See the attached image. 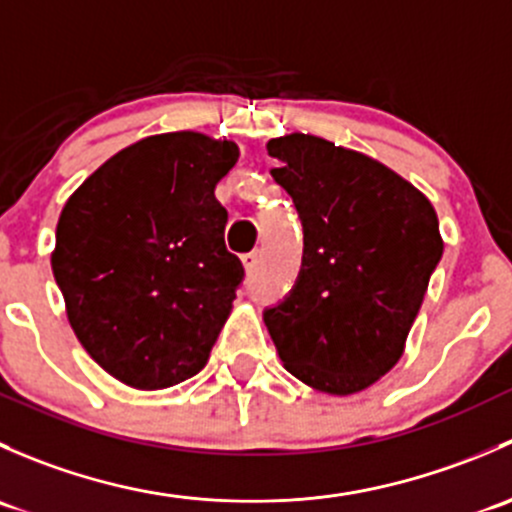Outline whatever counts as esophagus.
<instances>
[{"label": "esophagus", "instance_id": "esophagus-1", "mask_svg": "<svg viewBox=\"0 0 512 512\" xmlns=\"http://www.w3.org/2000/svg\"><path fill=\"white\" fill-rule=\"evenodd\" d=\"M257 262H260V252H257V250H252V252H247V255H242V265H245L247 272H255Z\"/></svg>", "mask_w": 512, "mask_h": 512}]
</instances>
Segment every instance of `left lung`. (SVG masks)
Masks as SVG:
<instances>
[{
    "instance_id": "1",
    "label": "left lung",
    "mask_w": 512,
    "mask_h": 512,
    "mask_svg": "<svg viewBox=\"0 0 512 512\" xmlns=\"http://www.w3.org/2000/svg\"><path fill=\"white\" fill-rule=\"evenodd\" d=\"M267 153L304 230L297 282L262 314L272 342L312 389L364 391L404 354L443 255L436 210L379 160L324 138H272Z\"/></svg>"
}]
</instances>
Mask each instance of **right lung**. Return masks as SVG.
<instances>
[{
  "label": "right lung",
  "instance_id": "add662e5",
  "mask_svg": "<svg viewBox=\"0 0 512 512\" xmlns=\"http://www.w3.org/2000/svg\"><path fill=\"white\" fill-rule=\"evenodd\" d=\"M237 158L232 141L160 133L108 158L66 200L51 270L71 329L113 379L168 389L208 361L245 277L215 198Z\"/></svg>",
  "mask_w": 512,
  "mask_h": 512
}]
</instances>
